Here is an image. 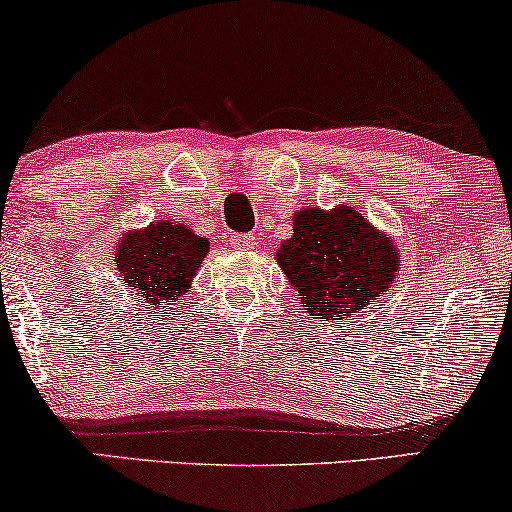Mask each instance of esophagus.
Wrapping results in <instances>:
<instances>
[{
  "label": "esophagus",
  "mask_w": 512,
  "mask_h": 512,
  "mask_svg": "<svg viewBox=\"0 0 512 512\" xmlns=\"http://www.w3.org/2000/svg\"><path fill=\"white\" fill-rule=\"evenodd\" d=\"M254 235H232L230 237V247L232 249H254Z\"/></svg>",
  "instance_id": "34e87169"
}]
</instances>
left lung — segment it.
<instances>
[{"label":"left lung","instance_id":"8db88e82","mask_svg":"<svg viewBox=\"0 0 512 512\" xmlns=\"http://www.w3.org/2000/svg\"><path fill=\"white\" fill-rule=\"evenodd\" d=\"M275 258L305 313L320 322L364 313L400 272L395 237L345 204L298 209L294 232Z\"/></svg>","mask_w":512,"mask_h":512}]
</instances>
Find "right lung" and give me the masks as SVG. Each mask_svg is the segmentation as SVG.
Returning <instances> with one entry per match:
<instances>
[{
  "label": "right lung",
  "instance_id": "right-lung-1",
  "mask_svg": "<svg viewBox=\"0 0 512 512\" xmlns=\"http://www.w3.org/2000/svg\"><path fill=\"white\" fill-rule=\"evenodd\" d=\"M207 254L209 240L190 225L152 221L119 237L115 265L126 287L155 310L188 294Z\"/></svg>",
  "mask_w": 512,
  "mask_h": 512
}]
</instances>
